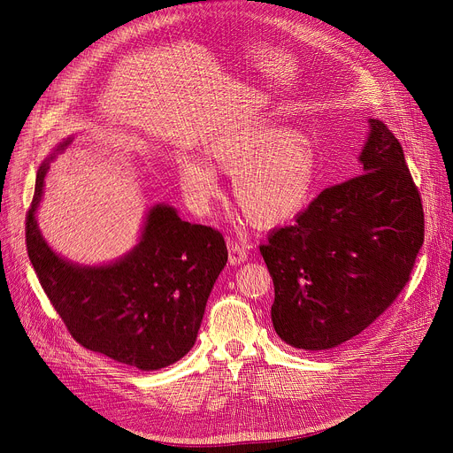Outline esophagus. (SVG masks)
I'll list each match as a JSON object with an SVG mask.
<instances>
[{
  "instance_id": "34e87169",
  "label": "esophagus",
  "mask_w": 453,
  "mask_h": 453,
  "mask_svg": "<svg viewBox=\"0 0 453 453\" xmlns=\"http://www.w3.org/2000/svg\"><path fill=\"white\" fill-rule=\"evenodd\" d=\"M227 250H229V265H242L248 258L250 246L244 242L227 241Z\"/></svg>"
}]
</instances>
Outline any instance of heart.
Returning a JSON list of instances; mask_svg holds the SVG:
<instances>
[{"label": "heart", "instance_id": "b5f03b06", "mask_svg": "<svg viewBox=\"0 0 453 453\" xmlns=\"http://www.w3.org/2000/svg\"><path fill=\"white\" fill-rule=\"evenodd\" d=\"M205 159L234 176L236 203L253 226L263 229L294 220L311 202L319 176L314 139L272 119L214 137L205 147ZM208 164L185 157L176 166L181 193L195 211L207 209L220 193L219 174Z\"/></svg>", "mask_w": 453, "mask_h": 453}]
</instances>
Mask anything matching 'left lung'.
Instances as JSON below:
<instances>
[{"mask_svg": "<svg viewBox=\"0 0 453 453\" xmlns=\"http://www.w3.org/2000/svg\"><path fill=\"white\" fill-rule=\"evenodd\" d=\"M362 174L328 187L260 246L273 279L272 321L296 349L358 336L410 280L424 242L420 193L393 132L369 119Z\"/></svg>", "mask_w": 453, "mask_h": 453, "instance_id": "8db88e82", "label": "left lung"}]
</instances>
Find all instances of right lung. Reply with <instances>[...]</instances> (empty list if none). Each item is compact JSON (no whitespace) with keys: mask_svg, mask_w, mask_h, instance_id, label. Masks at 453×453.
<instances>
[{"mask_svg":"<svg viewBox=\"0 0 453 453\" xmlns=\"http://www.w3.org/2000/svg\"><path fill=\"white\" fill-rule=\"evenodd\" d=\"M69 142L67 137L55 152ZM53 157L38 169L26 242L42 288L69 334L82 347L141 371L178 362L193 349L214 280L227 263L224 236L157 203L125 257L103 266L69 263L50 248L36 224Z\"/></svg>","mask_w":453,"mask_h":453,"instance_id":"1","label":"right lung"}]
</instances>
